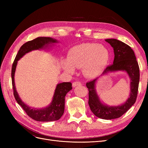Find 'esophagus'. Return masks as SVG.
I'll use <instances>...</instances> for the list:
<instances>
[{"instance_id": "1", "label": "esophagus", "mask_w": 148, "mask_h": 148, "mask_svg": "<svg viewBox=\"0 0 148 148\" xmlns=\"http://www.w3.org/2000/svg\"><path fill=\"white\" fill-rule=\"evenodd\" d=\"M79 85H82L81 82H73L72 83V86L73 87H75V86H79Z\"/></svg>"}]
</instances>
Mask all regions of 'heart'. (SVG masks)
Returning a JSON list of instances; mask_svg holds the SVG:
<instances>
[{
    "label": "heart",
    "mask_w": 148,
    "mask_h": 148,
    "mask_svg": "<svg viewBox=\"0 0 148 148\" xmlns=\"http://www.w3.org/2000/svg\"><path fill=\"white\" fill-rule=\"evenodd\" d=\"M110 53L106 47L96 43H83L71 48L63 64L64 70L72 73L75 68H82L88 78L99 76L108 64Z\"/></svg>",
    "instance_id": "obj_1"
}]
</instances>
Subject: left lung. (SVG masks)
I'll list each match as a JSON object with an SVG mask.
<instances>
[{"instance_id": "obj_1", "label": "left lung", "mask_w": 148, "mask_h": 148, "mask_svg": "<svg viewBox=\"0 0 148 148\" xmlns=\"http://www.w3.org/2000/svg\"><path fill=\"white\" fill-rule=\"evenodd\" d=\"M106 41L114 48L115 56L113 64L107 66L102 75L122 70L126 71L131 79L130 97L124 104L118 106L104 105L100 101L95 89L97 78L86 83L89 91L88 104L92 112L100 119L110 120L120 117L135 103L140 82V68L135 53L128 45L116 39H107Z\"/></svg>"}]
</instances>
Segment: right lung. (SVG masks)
Segmentation results:
<instances>
[{"instance_id": "1", "label": "right lung", "mask_w": 148, "mask_h": 148, "mask_svg": "<svg viewBox=\"0 0 148 148\" xmlns=\"http://www.w3.org/2000/svg\"><path fill=\"white\" fill-rule=\"evenodd\" d=\"M57 42V41L56 39L49 37H39L32 41L26 42L20 47L12 65L11 73L12 81L13 95L15 99L18 104L21 106L29 117L38 122H51L60 119L64 112L65 96L66 93L72 89L71 86L72 84L70 82H64L58 84L50 105L41 109L31 108L21 101L16 90L14 76L17 62L26 53L33 50H39V49L46 48L50 44Z\"/></svg>"}]
</instances>
